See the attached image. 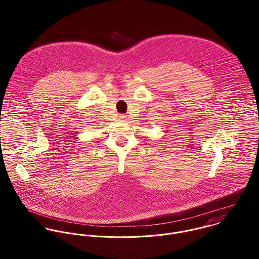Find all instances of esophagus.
I'll use <instances>...</instances> for the list:
<instances>
[{
	"label": "esophagus",
	"mask_w": 259,
	"mask_h": 259,
	"mask_svg": "<svg viewBox=\"0 0 259 259\" xmlns=\"http://www.w3.org/2000/svg\"><path fill=\"white\" fill-rule=\"evenodd\" d=\"M119 121H125L126 120V117L124 114H119L118 115V118H117Z\"/></svg>",
	"instance_id": "obj_1"
}]
</instances>
